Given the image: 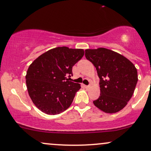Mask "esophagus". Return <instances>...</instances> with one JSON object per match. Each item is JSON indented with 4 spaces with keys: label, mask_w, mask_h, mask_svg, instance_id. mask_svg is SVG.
Returning a JSON list of instances; mask_svg holds the SVG:
<instances>
[{
    "label": "esophagus",
    "mask_w": 151,
    "mask_h": 151,
    "mask_svg": "<svg viewBox=\"0 0 151 151\" xmlns=\"http://www.w3.org/2000/svg\"><path fill=\"white\" fill-rule=\"evenodd\" d=\"M84 87L86 88H88L90 87L89 86H86V85H84Z\"/></svg>",
    "instance_id": "esophagus-1"
}]
</instances>
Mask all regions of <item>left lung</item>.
I'll return each mask as SVG.
<instances>
[{
	"instance_id": "1",
	"label": "left lung",
	"mask_w": 151,
	"mask_h": 151,
	"mask_svg": "<svg viewBox=\"0 0 151 151\" xmlns=\"http://www.w3.org/2000/svg\"><path fill=\"white\" fill-rule=\"evenodd\" d=\"M85 52L86 58L94 65L100 78V95L93 104L105 113L123 109L132 96L138 81L134 64L108 49H86Z\"/></svg>"
}]
</instances>
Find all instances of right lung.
Instances as JSON below:
<instances>
[{"label": "right lung", "instance_id": "right-lung-1", "mask_svg": "<svg viewBox=\"0 0 151 151\" xmlns=\"http://www.w3.org/2000/svg\"><path fill=\"white\" fill-rule=\"evenodd\" d=\"M83 55L81 49L56 47L30 64L26 72V86L30 99L40 110L56 115L69 108L81 86L66 77L72 75V67Z\"/></svg>", "mask_w": 151, "mask_h": 151}]
</instances>
